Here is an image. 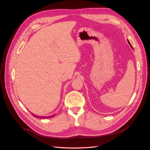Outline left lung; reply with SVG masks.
Masks as SVG:
<instances>
[{"label":"left lung","instance_id":"8db88e82","mask_svg":"<svg viewBox=\"0 0 150 150\" xmlns=\"http://www.w3.org/2000/svg\"><path fill=\"white\" fill-rule=\"evenodd\" d=\"M128 43L129 44V45H130V46H131V47H132V46H131V44H130V42H129V40H128ZM133 48V47H132Z\"/></svg>","mask_w":150,"mask_h":150}]
</instances>
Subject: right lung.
Returning <instances> with one entry per match:
<instances>
[{"label": "right lung", "mask_w": 150, "mask_h": 150, "mask_svg": "<svg viewBox=\"0 0 150 150\" xmlns=\"http://www.w3.org/2000/svg\"><path fill=\"white\" fill-rule=\"evenodd\" d=\"M34 116H35V117H36L35 116H34V115H33ZM53 116H54V115H52V116H48V117H47V116H42V117H41V118H47V117H52Z\"/></svg>", "instance_id": "1"}]
</instances>
